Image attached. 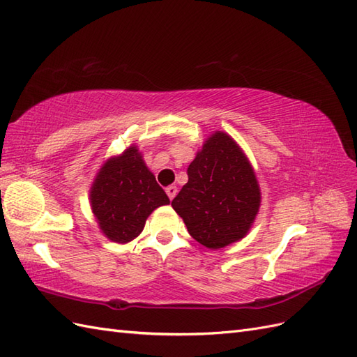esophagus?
Returning <instances> with one entry per match:
<instances>
[{
  "label": "esophagus",
  "instance_id": "34e87169",
  "mask_svg": "<svg viewBox=\"0 0 357 357\" xmlns=\"http://www.w3.org/2000/svg\"><path fill=\"white\" fill-rule=\"evenodd\" d=\"M166 193H167L169 199L172 200L173 197H175V196H176V193H178V188H176L175 185H169V187L166 188Z\"/></svg>",
  "mask_w": 357,
  "mask_h": 357
}]
</instances>
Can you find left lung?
I'll return each instance as SVG.
<instances>
[{
	"instance_id": "8db88e82",
	"label": "left lung",
	"mask_w": 357,
	"mask_h": 357,
	"mask_svg": "<svg viewBox=\"0 0 357 357\" xmlns=\"http://www.w3.org/2000/svg\"><path fill=\"white\" fill-rule=\"evenodd\" d=\"M172 206L190 235L208 249L241 240L258 214L261 193L248 158L229 135L209 137L187 169Z\"/></svg>"
}]
</instances>
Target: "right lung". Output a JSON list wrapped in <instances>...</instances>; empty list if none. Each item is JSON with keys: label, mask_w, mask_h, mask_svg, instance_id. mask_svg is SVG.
I'll use <instances>...</instances> for the list:
<instances>
[{"label": "right lung", "mask_w": 357, "mask_h": 357, "mask_svg": "<svg viewBox=\"0 0 357 357\" xmlns=\"http://www.w3.org/2000/svg\"><path fill=\"white\" fill-rule=\"evenodd\" d=\"M93 214L114 243H128L139 235L155 208L170 204L167 195L146 167L135 148L108 160L90 191Z\"/></svg>", "instance_id": "right-lung-1"}]
</instances>
